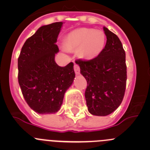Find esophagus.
<instances>
[{
  "label": "esophagus",
  "mask_w": 150,
  "mask_h": 150,
  "mask_svg": "<svg viewBox=\"0 0 150 150\" xmlns=\"http://www.w3.org/2000/svg\"><path fill=\"white\" fill-rule=\"evenodd\" d=\"M74 70H75L76 75H79L81 69H80V67L78 66V64H75V65H74Z\"/></svg>",
  "instance_id": "1"
}]
</instances>
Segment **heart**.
Listing matches in <instances>:
<instances>
[{
	"label": "heart",
	"mask_w": 150,
	"mask_h": 150,
	"mask_svg": "<svg viewBox=\"0 0 150 150\" xmlns=\"http://www.w3.org/2000/svg\"><path fill=\"white\" fill-rule=\"evenodd\" d=\"M106 35L102 30L92 28H79L70 32L65 38L64 46L67 50L78 49L81 57L91 59L103 51Z\"/></svg>",
	"instance_id": "heart-1"
}]
</instances>
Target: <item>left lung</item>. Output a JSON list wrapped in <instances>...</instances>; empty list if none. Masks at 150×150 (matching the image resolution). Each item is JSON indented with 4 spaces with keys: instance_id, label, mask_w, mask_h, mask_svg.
I'll list each match as a JSON object with an SVG mask.
<instances>
[{
    "instance_id": "8db88e82",
    "label": "left lung",
    "mask_w": 150,
    "mask_h": 150,
    "mask_svg": "<svg viewBox=\"0 0 150 150\" xmlns=\"http://www.w3.org/2000/svg\"><path fill=\"white\" fill-rule=\"evenodd\" d=\"M104 31L107 43L101 54L91 60L75 61L87 81L85 97L88 110L97 116L108 115L120 105L127 80L125 52L121 41L107 28Z\"/></svg>"
}]
</instances>
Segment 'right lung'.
I'll list each match as a JSON object with an SVG mask.
<instances>
[{"instance_id":"obj_1","label":"right lung","mask_w":150,"mask_h":150,"mask_svg":"<svg viewBox=\"0 0 150 150\" xmlns=\"http://www.w3.org/2000/svg\"><path fill=\"white\" fill-rule=\"evenodd\" d=\"M62 22L40 27L27 39L18 58V81L29 107L39 114L59 110L64 95L75 77L72 62H55L56 44Z\"/></svg>"}]
</instances>
